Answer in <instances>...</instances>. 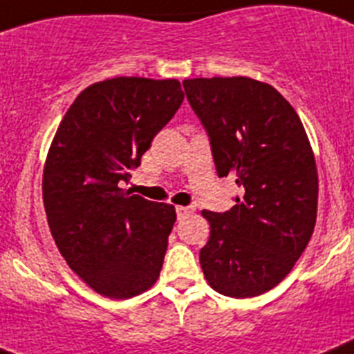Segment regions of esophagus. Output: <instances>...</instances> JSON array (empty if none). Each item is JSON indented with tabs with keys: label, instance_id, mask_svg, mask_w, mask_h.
<instances>
[{
	"label": "esophagus",
	"instance_id": "obj_1",
	"mask_svg": "<svg viewBox=\"0 0 354 354\" xmlns=\"http://www.w3.org/2000/svg\"><path fill=\"white\" fill-rule=\"evenodd\" d=\"M196 212L194 206H176V213H178V218H185V216L192 215Z\"/></svg>",
	"mask_w": 354,
	"mask_h": 354
}]
</instances>
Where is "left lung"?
Here are the masks:
<instances>
[{
    "mask_svg": "<svg viewBox=\"0 0 354 354\" xmlns=\"http://www.w3.org/2000/svg\"><path fill=\"white\" fill-rule=\"evenodd\" d=\"M185 93L212 141L218 178L241 196L225 213L203 209L208 243L199 261L216 292L252 298L300 259L317 213V167L300 116L273 86L250 77L185 79Z\"/></svg>",
    "mask_w": 354,
    "mask_h": 354,
    "instance_id": "1",
    "label": "left lung"
}]
</instances>
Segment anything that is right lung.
Returning a JSON list of instances; mask_svg holds the SVG:
<instances>
[{"instance_id": "add662e5", "label": "right lung", "mask_w": 354, "mask_h": 354, "mask_svg": "<svg viewBox=\"0 0 354 354\" xmlns=\"http://www.w3.org/2000/svg\"><path fill=\"white\" fill-rule=\"evenodd\" d=\"M178 79L113 77L79 93L44 165L59 254L98 295L125 300L157 282L176 209L120 187L183 102Z\"/></svg>"}]
</instances>
